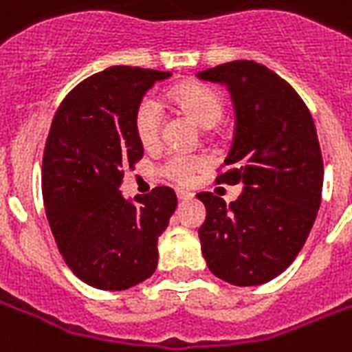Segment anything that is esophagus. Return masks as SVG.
Masks as SVG:
<instances>
[{
  "mask_svg": "<svg viewBox=\"0 0 352 352\" xmlns=\"http://www.w3.org/2000/svg\"><path fill=\"white\" fill-rule=\"evenodd\" d=\"M177 192V197H179V199H192V197H194V194H192V192H190V190H184V188H177L175 190Z\"/></svg>",
  "mask_w": 352,
  "mask_h": 352,
  "instance_id": "obj_1",
  "label": "esophagus"
}]
</instances>
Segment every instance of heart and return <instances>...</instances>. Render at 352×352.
<instances>
[{"label": "heart", "instance_id": "heart-1", "mask_svg": "<svg viewBox=\"0 0 352 352\" xmlns=\"http://www.w3.org/2000/svg\"><path fill=\"white\" fill-rule=\"evenodd\" d=\"M173 98L196 117L203 126H214L222 119L226 111V102L220 91H216L205 83H188L181 85L173 91ZM164 126V108L160 100L155 95L142 96V100L136 104L134 110V130L138 140L145 147H153L162 136ZM205 156L192 155V153H181L173 151L169 153L158 166L160 175L175 181V183H188L197 169L205 166Z\"/></svg>", "mask_w": 352, "mask_h": 352}]
</instances>
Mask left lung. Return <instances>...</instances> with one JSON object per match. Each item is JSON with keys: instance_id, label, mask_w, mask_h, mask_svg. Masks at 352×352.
I'll list each match as a JSON object with an SVG mask.
<instances>
[{"instance_id": "obj_1", "label": "left lung", "mask_w": 352, "mask_h": 352, "mask_svg": "<svg viewBox=\"0 0 352 352\" xmlns=\"http://www.w3.org/2000/svg\"><path fill=\"white\" fill-rule=\"evenodd\" d=\"M196 76L231 93L235 136L216 183L244 184L229 205L212 192L197 194L207 209L203 257L223 282L261 285L295 261L321 205L317 130L300 95L265 65L231 61Z\"/></svg>"}]
</instances>
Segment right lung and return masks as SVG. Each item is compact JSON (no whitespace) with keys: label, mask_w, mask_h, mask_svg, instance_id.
I'll return each instance as SVG.
<instances>
[{"label":"right lung","mask_w":352,"mask_h":352,"mask_svg":"<svg viewBox=\"0 0 352 352\" xmlns=\"http://www.w3.org/2000/svg\"><path fill=\"white\" fill-rule=\"evenodd\" d=\"M171 72L117 65L85 78L65 96L43 156V197L52 235L74 274L96 289L123 291L156 270L158 236L177 196L156 186L121 196L124 166L143 156L134 130L142 96Z\"/></svg>","instance_id":"1"}]
</instances>
